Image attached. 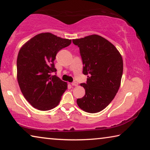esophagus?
Masks as SVG:
<instances>
[{"instance_id":"obj_1","label":"esophagus","mask_w":150,"mask_h":150,"mask_svg":"<svg viewBox=\"0 0 150 150\" xmlns=\"http://www.w3.org/2000/svg\"><path fill=\"white\" fill-rule=\"evenodd\" d=\"M72 86H77L78 84L76 82H72Z\"/></svg>"}]
</instances>
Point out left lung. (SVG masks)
Instances as JSON below:
<instances>
[{"instance_id":"1","label":"left lung","mask_w":150,"mask_h":150,"mask_svg":"<svg viewBox=\"0 0 150 150\" xmlns=\"http://www.w3.org/2000/svg\"><path fill=\"white\" fill-rule=\"evenodd\" d=\"M80 48L83 74L87 75L84 96L77 99L80 109L96 113L105 109L113 100L121 85L123 70V58L110 41L98 35L72 40Z\"/></svg>"}]
</instances>
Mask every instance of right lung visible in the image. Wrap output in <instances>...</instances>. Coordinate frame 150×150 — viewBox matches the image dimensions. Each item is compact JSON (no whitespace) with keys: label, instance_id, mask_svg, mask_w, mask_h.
<instances>
[{"label":"right lung","instance_id":"obj_1","mask_svg":"<svg viewBox=\"0 0 150 150\" xmlns=\"http://www.w3.org/2000/svg\"><path fill=\"white\" fill-rule=\"evenodd\" d=\"M71 42L51 33H41L21 47L17 60V81L24 97L35 109H54L68 88L67 82L51 74L56 72L54 62L57 53Z\"/></svg>","mask_w":150,"mask_h":150}]
</instances>
